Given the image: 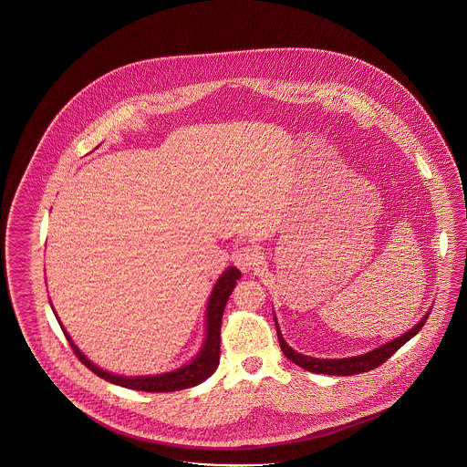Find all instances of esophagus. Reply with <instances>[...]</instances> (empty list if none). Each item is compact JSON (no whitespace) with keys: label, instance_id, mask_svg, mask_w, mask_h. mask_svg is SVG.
<instances>
[{"label":"esophagus","instance_id":"obj_1","mask_svg":"<svg viewBox=\"0 0 467 467\" xmlns=\"http://www.w3.org/2000/svg\"><path fill=\"white\" fill-rule=\"evenodd\" d=\"M262 258L264 256L254 246H243L234 254V264L243 272H250V270L256 269L262 264Z\"/></svg>","mask_w":467,"mask_h":467}]
</instances>
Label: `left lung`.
<instances>
[{"mask_svg": "<svg viewBox=\"0 0 467 467\" xmlns=\"http://www.w3.org/2000/svg\"><path fill=\"white\" fill-rule=\"evenodd\" d=\"M430 315V313H428ZM428 315L424 317L423 320L410 328V332H406L404 336L397 337L392 342H387L382 348L373 349L371 353L361 354V356H354V358H344V359H318V358H310V356H303V354L296 353L295 349H291L285 342H284L281 330L277 327V337H279V344L283 353L287 356V359H291L297 367L305 368L311 373H324V375H337V377H346V375H358V373H365L369 369L383 365L392 354L396 353L397 349H400L408 340L412 339L424 326Z\"/></svg>", "mask_w": 467, "mask_h": 467, "instance_id": "obj_1", "label": "left lung"}]
</instances>
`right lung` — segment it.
I'll return each instance as SVG.
<instances>
[{
	"label": "right lung",
	"instance_id": "add662e5",
	"mask_svg": "<svg viewBox=\"0 0 467 467\" xmlns=\"http://www.w3.org/2000/svg\"><path fill=\"white\" fill-rule=\"evenodd\" d=\"M241 272L234 267L227 269L221 279L215 284L213 295L209 299V306H207V340L202 348V351L197 358L186 365L180 368L176 371L164 373V375H156V377H135V379H128V377H118L113 373L102 371L100 368L92 365L84 354L78 351V348L71 342L70 336L65 332L63 334L68 340V344L73 349L75 356L88 368L92 373H96L100 379H104L106 382L116 383L121 387H127L131 390H141V392H174V390H183L188 387H195L198 383L207 380L213 371L219 367V359H221V324H223V313L226 308L227 299L231 296L236 281L240 279ZM61 326V324H59Z\"/></svg>",
	"mask_w": 467,
	"mask_h": 467
}]
</instances>
